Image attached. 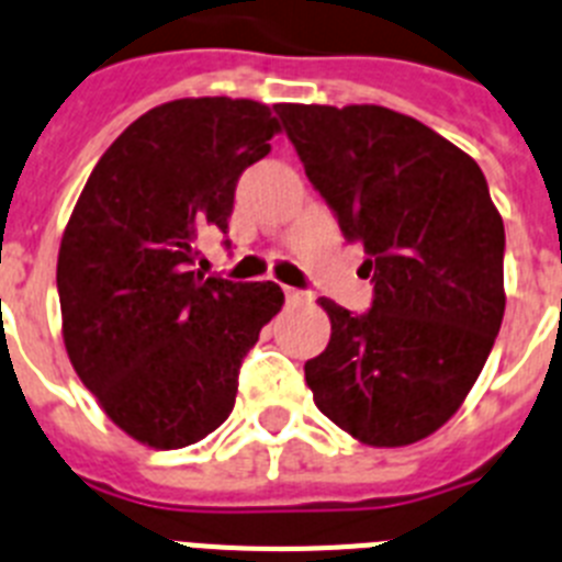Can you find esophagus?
Segmentation results:
<instances>
[{"label":"esophagus","mask_w":562,"mask_h":562,"mask_svg":"<svg viewBox=\"0 0 562 562\" xmlns=\"http://www.w3.org/2000/svg\"><path fill=\"white\" fill-rule=\"evenodd\" d=\"M282 291H285V300L288 302H308L311 300V294H305V291H300V288L285 285V288H282Z\"/></svg>","instance_id":"1"}]
</instances>
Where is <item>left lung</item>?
Here are the masks:
<instances>
[{
    "instance_id": "8db88e82",
    "label": "left lung",
    "mask_w": 562,
    "mask_h": 562,
    "mask_svg": "<svg viewBox=\"0 0 562 562\" xmlns=\"http://www.w3.org/2000/svg\"><path fill=\"white\" fill-rule=\"evenodd\" d=\"M274 110L375 282L368 314L319 300L330 341L305 362L316 407L368 447L422 441L456 416L504 322V221L484 172L387 106Z\"/></svg>"
}]
</instances>
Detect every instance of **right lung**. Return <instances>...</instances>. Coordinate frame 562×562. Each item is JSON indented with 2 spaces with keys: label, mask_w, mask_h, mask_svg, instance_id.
Returning a JSON list of instances; mask_svg holds the SVG:
<instances>
[{
  "label": "right lung",
  "mask_w": 562,
  "mask_h": 562,
  "mask_svg": "<svg viewBox=\"0 0 562 562\" xmlns=\"http://www.w3.org/2000/svg\"><path fill=\"white\" fill-rule=\"evenodd\" d=\"M277 133L260 101H166L78 194L56 266L61 336L106 418L144 447L180 450L226 422L243 356L285 302L277 282L192 271L198 234L226 232L237 178Z\"/></svg>",
  "instance_id": "add662e5"
}]
</instances>
